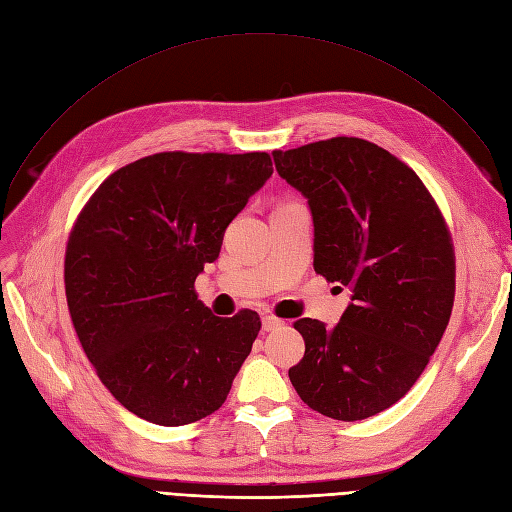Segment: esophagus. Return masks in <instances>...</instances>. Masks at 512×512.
Listing matches in <instances>:
<instances>
[{
    "label": "esophagus",
    "mask_w": 512,
    "mask_h": 512,
    "mask_svg": "<svg viewBox=\"0 0 512 512\" xmlns=\"http://www.w3.org/2000/svg\"><path fill=\"white\" fill-rule=\"evenodd\" d=\"M284 326V320H279V317H275V315H264L262 317V330H277V328H281Z\"/></svg>",
    "instance_id": "obj_1"
}]
</instances>
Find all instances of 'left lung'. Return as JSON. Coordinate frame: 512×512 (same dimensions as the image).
I'll use <instances>...</instances> for the list:
<instances>
[{
	"label": "left lung",
	"mask_w": 512,
	"mask_h": 512,
	"mask_svg": "<svg viewBox=\"0 0 512 512\" xmlns=\"http://www.w3.org/2000/svg\"><path fill=\"white\" fill-rule=\"evenodd\" d=\"M277 173L307 199L313 269L351 290L341 322L303 317L296 394L332 419L390 409L424 373L449 324L455 254L447 222L417 173L360 137L275 150Z\"/></svg>",
	"instance_id": "8db88e82"
}]
</instances>
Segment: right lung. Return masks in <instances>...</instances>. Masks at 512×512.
Here are the masks:
<instances>
[{"mask_svg":"<svg viewBox=\"0 0 512 512\" xmlns=\"http://www.w3.org/2000/svg\"><path fill=\"white\" fill-rule=\"evenodd\" d=\"M267 152H158L120 167L82 207L65 250L67 307L110 394L150 424L218 411L260 317L211 313L195 279L271 178Z\"/></svg>","mask_w":512,"mask_h":512,"instance_id":"obj_1","label":"right lung"}]
</instances>
